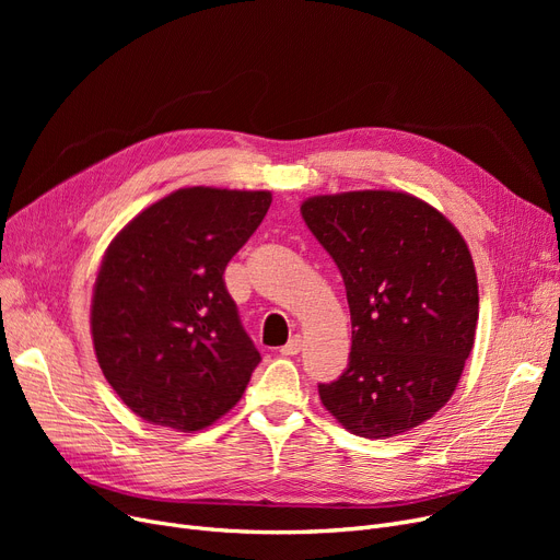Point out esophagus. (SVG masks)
<instances>
[{
  "instance_id": "1",
  "label": "esophagus",
  "mask_w": 560,
  "mask_h": 560,
  "mask_svg": "<svg viewBox=\"0 0 560 560\" xmlns=\"http://www.w3.org/2000/svg\"><path fill=\"white\" fill-rule=\"evenodd\" d=\"M300 351H302V338L295 336V338H290V340L281 347V357H295V354H300Z\"/></svg>"
}]
</instances>
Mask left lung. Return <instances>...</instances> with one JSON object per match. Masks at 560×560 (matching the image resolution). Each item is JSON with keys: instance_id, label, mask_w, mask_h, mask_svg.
I'll use <instances>...</instances> for the list:
<instances>
[{"instance_id": "left-lung-1", "label": "left lung", "mask_w": 560, "mask_h": 560, "mask_svg": "<svg viewBox=\"0 0 560 560\" xmlns=\"http://www.w3.org/2000/svg\"><path fill=\"white\" fill-rule=\"evenodd\" d=\"M302 218L336 260L351 315L342 376L319 399L351 433L393 438L454 395L475 345L479 285L458 229L397 190L317 195Z\"/></svg>"}]
</instances>
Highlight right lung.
I'll return each mask as SVG.
<instances>
[{
    "label": "right lung",
    "mask_w": 560,
    "mask_h": 560,
    "mask_svg": "<svg viewBox=\"0 0 560 560\" xmlns=\"http://www.w3.org/2000/svg\"><path fill=\"white\" fill-rule=\"evenodd\" d=\"M270 203L268 190L182 188L110 241L91 334L106 381L138 418L192 433L241 401L260 354L222 277Z\"/></svg>",
    "instance_id": "right-lung-1"
}]
</instances>
